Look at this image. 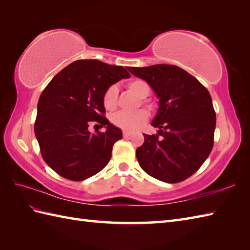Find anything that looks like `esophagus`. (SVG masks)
Here are the masks:
<instances>
[{
  "instance_id": "obj_1",
  "label": "esophagus",
  "mask_w": 250,
  "mask_h": 250,
  "mask_svg": "<svg viewBox=\"0 0 250 250\" xmlns=\"http://www.w3.org/2000/svg\"><path fill=\"white\" fill-rule=\"evenodd\" d=\"M130 135H131V132H129V131H126V130L123 131V137L124 138H128Z\"/></svg>"
}]
</instances>
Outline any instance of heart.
Listing matches in <instances>:
<instances>
[{
  "mask_svg": "<svg viewBox=\"0 0 250 250\" xmlns=\"http://www.w3.org/2000/svg\"><path fill=\"white\" fill-rule=\"evenodd\" d=\"M127 87L132 93H135L138 97L146 98L149 93V85L141 79H134L127 83ZM118 101V87L116 85H111L107 88L104 94L103 103L107 110H113L116 106ZM148 114L146 110L139 109L134 112H126V111H120L112 116V122L115 126L120 127L126 131H134L146 123L147 121Z\"/></svg>",
  "mask_w": 250,
  "mask_h": 250,
  "instance_id": "b5f03b06",
  "label": "heart"
}]
</instances>
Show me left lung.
<instances>
[{
  "label": "left lung",
  "instance_id": "obj_1",
  "mask_svg": "<svg viewBox=\"0 0 250 250\" xmlns=\"http://www.w3.org/2000/svg\"><path fill=\"white\" fill-rule=\"evenodd\" d=\"M148 83L158 110L152 121L158 135H144L137 148L140 167L155 179L179 183L201 167L212 151L216 113L212 97L195 77L175 65L127 67Z\"/></svg>",
  "mask_w": 250,
  "mask_h": 250
}]
</instances>
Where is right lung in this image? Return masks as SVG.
<instances>
[{
    "label": "right lung",
    "mask_w": 250,
    "mask_h": 250,
    "mask_svg": "<svg viewBox=\"0 0 250 250\" xmlns=\"http://www.w3.org/2000/svg\"><path fill=\"white\" fill-rule=\"evenodd\" d=\"M129 77L122 66L78 60L49 82L37 104L34 130L43 160L58 174L83 181L106 167L122 130L104 116V94ZM93 120L106 131L91 134L87 128Z\"/></svg>",
    "instance_id": "obj_1"
}]
</instances>
